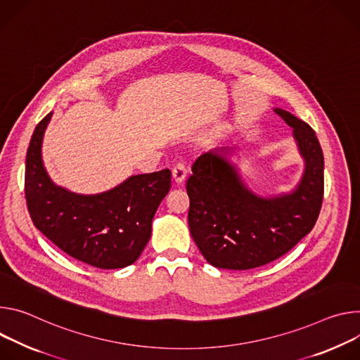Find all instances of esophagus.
Masks as SVG:
<instances>
[{
	"label": "esophagus",
	"mask_w": 360,
	"mask_h": 360,
	"mask_svg": "<svg viewBox=\"0 0 360 360\" xmlns=\"http://www.w3.org/2000/svg\"><path fill=\"white\" fill-rule=\"evenodd\" d=\"M187 173H188V169L186 166L184 162H179L174 167H173V179L176 183H183L187 177Z\"/></svg>",
	"instance_id": "esophagus-1"
}]
</instances>
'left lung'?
I'll list each match as a JSON object with an SVG mask.
<instances>
[{"mask_svg": "<svg viewBox=\"0 0 360 360\" xmlns=\"http://www.w3.org/2000/svg\"><path fill=\"white\" fill-rule=\"evenodd\" d=\"M274 111L293 127L306 160L295 193L276 198L253 194L214 151L193 163L186 183L188 227L197 248L214 267L249 270L282 257L310 233L321 213L325 190L321 143L307 123L282 108Z\"/></svg>", "mask_w": 360, "mask_h": 360, "instance_id": "8db88e82", "label": "left lung"}]
</instances>
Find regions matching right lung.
<instances>
[{
    "instance_id": "add662e5",
    "label": "right lung",
    "mask_w": 360,
    "mask_h": 360,
    "mask_svg": "<svg viewBox=\"0 0 360 360\" xmlns=\"http://www.w3.org/2000/svg\"><path fill=\"white\" fill-rule=\"evenodd\" d=\"M51 112L32 133L25 158V202L34 226L68 256L98 269L133 264L151 236L155 210L172 187V172L139 174L97 195L53 184L41 162Z\"/></svg>"
}]
</instances>
